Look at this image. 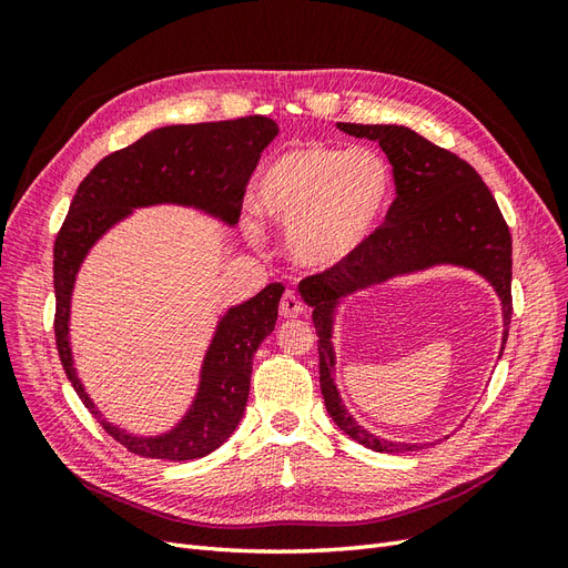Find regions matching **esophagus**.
<instances>
[{
  "mask_svg": "<svg viewBox=\"0 0 568 568\" xmlns=\"http://www.w3.org/2000/svg\"><path fill=\"white\" fill-rule=\"evenodd\" d=\"M303 313V303L296 294H291V291H286V294L282 296L280 301V315L284 320H291V317H298Z\"/></svg>",
  "mask_w": 568,
  "mask_h": 568,
  "instance_id": "obj_1",
  "label": "esophagus"
}]
</instances>
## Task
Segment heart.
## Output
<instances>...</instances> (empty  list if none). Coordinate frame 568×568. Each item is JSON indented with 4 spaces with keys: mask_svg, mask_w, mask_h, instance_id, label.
I'll list each match as a JSON object with an SVG mask.
<instances>
[{
    "mask_svg": "<svg viewBox=\"0 0 568 568\" xmlns=\"http://www.w3.org/2000/svg\"><path fill=\"white\" fill-rule=\"evenodd\" d=\"M390 196V170L369 149L296 144L257 175L261 213L288 230L286 248L307 270H334L365 246Z\"/></svg>",
    "mask_w": 568,
    "mask_h": 568,
    "instance_id": "b5f03b06",
    "label": "heart"
}]
</instances>
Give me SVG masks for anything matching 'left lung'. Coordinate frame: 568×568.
<instances>
[{
  "label": "left lung",
  "mask_w": 568,
  "mask_h": 568,
  "mask_svg": "<svg viewBox=\"0 0 568 568\" xmlns=\"http://www.w3.org/2000/svg\"><path fill=\"white\" fill-rule=\"evenodd\" d=\"M336 128L357 140L379 142L393 165L395 201L384 225L374 230L351 261L298 284L313 307L320 351V388L329 417L343 434L376 453H412L426 443H398L367 432L343 405L334 382V324L338 305L359 291L388 280L453 265L484 277L503 303V351L511 320V236L486 182L455 153L445 151L405 125Z\"/></svg>",
  "instance_id": "left-lung-1"
}]
</instances>
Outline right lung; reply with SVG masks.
Returning <instances> with one entry per match:
<instances>
[{
	"mask_svg": "<svg viewBox=\"0 0 568 568\" xmlns=\"http://www.w3.org/2000/svg\"><path fill=\"white\" fill-rule=\"evenodd\" d=\"M277 132V123L265 115L151 130L142 140L99 161L73 196L54 244L57 348L68 382L84 407L134 455L199 459L217 450L236 432L248 400L253 355L274 332L284 286L267 284L261 294L227 307L203 355L196 395L184 417L163 434L140 436L106 422L78 376L71 346V301L78 272L99 239L134 209L184 205L234 227L246 182Z\"/></svg>",
	"mask_w": 568,
	"mask_h": 568,
	"instance_id": "1",
	"label": "right lung"
}]
</instances>
